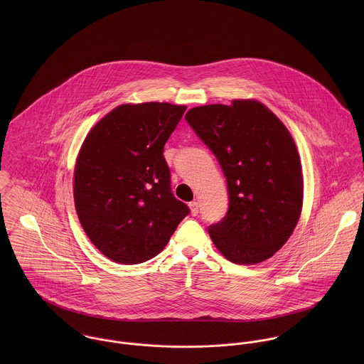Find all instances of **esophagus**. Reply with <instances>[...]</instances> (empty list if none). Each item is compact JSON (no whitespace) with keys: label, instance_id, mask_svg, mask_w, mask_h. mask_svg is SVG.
<instances>
[{"label":"esophagus","instance_id":"34e87169","mask_svg":"<svg viewBox=\"0 0 364 364\" xmlns=\"http://www.w3.org/2000/svg\"><path fill=\"white\" fill-rule=\"evenodd\" d=\"M189 208H191L192 215H198V213H199V203H198L196 200L191 202V203H189Z\"/></svg>","mask_w":364,"mask_h":364}]
</instances>
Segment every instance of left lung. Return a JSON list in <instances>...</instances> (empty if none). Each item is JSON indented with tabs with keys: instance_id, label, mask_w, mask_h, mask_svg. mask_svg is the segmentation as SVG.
<instances>
[{
	"instance_id": "obj_1",
	"label": "left lung",
	"mask_w": 364,
	"mask_h": 364,
	"mask_svg": "<svg viewBox=\"0 0 364 364\" xmlns=\"http://www.w3.org/2000/svg\"><path fill=\"white\" fill-rule=\"evenodd\" d=\"M185 119L227 179L228 211L208 227L213 244L238 264L269 259L293 234L303 208L301 162L291 134L254 100L198 106Z\"/></svg>"
}]
</instances>
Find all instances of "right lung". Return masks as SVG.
Instances as JSON below:
<instances>
[{
	"label": "right lung",
	"instance_id": "obj_1",
	"mask_svg": "<svg viewBox=\"0 0 364 364\" xmlns=\"http://www.w3.org/2000/svg\"><path fill=\"white\" fill-rule=\"evenodd\" d=\"M186 106L124 104L85 137L74 169L80 223L106 258L136 264L154 258L189 214L171 191L164 146Z\"/></svg>",
	"mask_w": 364,
	"mask_h": 364
}]
</instances>
